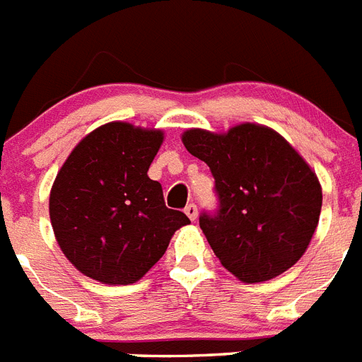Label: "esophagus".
<instances>
[{
	"label": "esophagus",
	"mask_w": 362,
	"mask_h": 362,
	"mask_svg": "<svg viewBox=\"0 0 362 362\" xmlns=\"http://www.w3.org/2000/svg\"><path fill=\"white\" fill-rule=\"evenodd\" d=\"M184 211H186V215L191 218V221H195V218L199 217V208H197V204H193V202H191V204H187Z\"/></svg>",
	"instance_id": "esophagus-1"
}]
</instances>
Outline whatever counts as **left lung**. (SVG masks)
<instances>
[{
  "label": "left lung",
  "mask_w": 362,
  "mask_h": 362,
  "mask_svg": "<svg viewBox=\"0 0 362 362\" xmlns=\"http://www.w3.org/2000/svg\"><path fill=\"white\" fill-rule=\"evenodd\" d=\"M182 144L215 178L217 214H202L199 223L221 265L245 284L291 269L308 250L322 209L320 182L308 162L256 123L224 134L189 129Z\"/></svg>",
  "instance_id": "1"
}]
</instances>
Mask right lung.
I'll return each instance as SVG.
<instances>
[{
  "label": "right lung",
  "mask_w": 362,
  "mask_h": 362,
  "mask_svg": "<svg viewBox=\"0 0 362 362\" xmlns=\"http://www.w3.org/2000/svg\"><path fill=\"white\" fill-rule=\"evenodd\" d=\"M162 130L112 121L83 138L60 167L49 217L64 256L84 276L108 285L136 284L189 224L169 209L148 167Z\"/></svg>",
  "instance_id": "right-lung-1"
}]
</instances>
